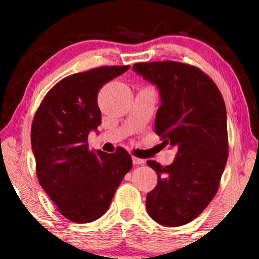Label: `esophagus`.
Wrapping results in <instances>:
<instances>
[{
  "label": "esophagus",
  "mask_w": 259,
  "mask_h": 259,
  "mask_svg": "<svg viewBox=\"0 0 259 259\" xmlns=\"http://www.w3.org/2000/svg\"><path fill=\"white\" fill-rule=\"evenodd\" d=\"M133 164L134 165H140V164H144L145 160L141 159V158H138V157H133Z\"/></svg>",
  "instance_id": "obj_1"
}]
</instances>
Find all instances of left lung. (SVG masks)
<instances>
[{
	"label": "left lung",
	"instance_id": "1",
	"mask_svg": "<svg viewBox=\"0 0 259 259\" xmlns=\"http://www.w3.org/2000/svg\"><path fill=\"white\" fill-rule=\"evenodd\" d=\"M133 69L158 89L154 132L164 146L177 148L165 167L147 160L158 177L146 196L147 213L164 227H180L203 212L219 187L228 160L224 100L212 79L192 65L165 61Z\"/></svg>",
	"mask_w": 259,
	"mask_h": 259
}]
</instances>
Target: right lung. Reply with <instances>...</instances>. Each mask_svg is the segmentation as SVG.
<instances>
[{"mask_svg": "<svg viewBox=\"0 0 259 259\" xmlns=\"http://www.w3.org/2000/svg\"><path fill=\"white\" fill-rule=\"evenodd\" d=\"M127 69L129 65L100 67L67 76L45 96L32 120L38 183L58 212L74 223H90L105 214L133 167L124 148L95 152L88 144L89 134L101 124L99 90Z\"/></svg>", "mask_w": 259, "mask_h": 259, "instance_id": "right-lung-1", "label": "right lung"}]
</instances>
